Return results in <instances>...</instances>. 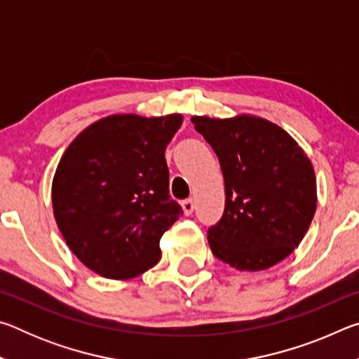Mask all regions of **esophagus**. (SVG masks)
<instances>
[{"mask_svg":"<svg viewBox=\"0 0 359 359\" xmlns=\"http://www.w3.org/2000/svg\"><path fill=\"white\" fill-rule=\"evenodd\" d=\"M182 209H184V214L185 215H191L193 214V209H194V204H193V199H184V201L180 203Z\"/></svg>","mask_w":359,"mask_h":359,"instance_id":"obj_1","label":"esophagus"}]
</instances>
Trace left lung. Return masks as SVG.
<instances>
[{"mask_svg":"<svg viewBox=\"0 0 359 359\" xmlns=\"http://www.w3.org/2000/svg\"><path fill=\"white\" fill-rule=\"evenodd\" d=\"M191 121L224 179V212L208 234L212 253L239 271L280 263L301 244L317 209L311 160L287 131L255 115Z\"/></svg>","mask_w":359,"mask_h":359,"instance_id":"obj_1","label":"left lung"}]
</instances>
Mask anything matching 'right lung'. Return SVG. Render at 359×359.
Returning <instances> with one entry per match:
<instances>
[{"label": "right lung", "mask_w": 359, "mask_h": 359, "mask_svg": "<svg viewBox=\"0 0 359 359\" xmlns=\"http://www.w3.org/2000/svg\"><path fill=\"white\" fill-rule=\"evenodd\" d=\"M180 114H117L85 128L60 160L53 215L71 252L96 274L126 280L161 258L160 239L182 215L169 196L165 150Z\"/></svg>", "instance_id": "1"}]
</instances>
